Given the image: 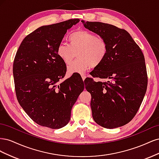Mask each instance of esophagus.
<instances>
[{
  "instance_id": "34e87169",
  "label": "esophagus",
  "mask_w": 159,
  "mask_h": 159,
  "mask_svg": "<svg viewBox=\"0 0 159 159\" xmlns=\"http://www.w3.org/2000/svg\"><path fill=\"white\" fill-rule=\"evenodd\" d=\"M81 78H82L83 81H84L85 79V78H86V75H85V74H81Z\"/></svg>"
}]
</instances>
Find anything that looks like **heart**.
Wrapping results in <instances>:
<instances>
[{
    "mask_svg": "<svg viewBox=\"0 0 159 159\" xmlns=\"http://www.w3.org/2000/svg\"><path fill=\"white\" fill-rule=\"evenodd\" d=\"M69 45L59 44L57 55L66 65L78 60L68 67L70 74H83L91 67H97L105 60L108 52L107 43L103 38L85 30L73 32L68 37Z\"/></svg>",
    "mask_w": 159,
    "mask_h": 159,
    "instance_id": "heart-1",
    "label": "heart"
}]
</instances>
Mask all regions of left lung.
Masks as SVG:
<instances>
[{
    "mask_svg": "<svg viewBox=\"0 0 159 159\" xmlns=\"http://www.w3.org/2000/svg\"><path fill=\"white\" fill-rule=\"evenodd\" d=\"M81 22L108 45L106 57L90 73L107 81L96 82L90 78L84 81L91 95L93 120L107 129L123 126L135 116L145 97L148 80L145 57L125 30L103 22Z\"/></svg>",
    "mask_w": 159,
    "mask_h": 159,
    "instance_id": "left-lung-1",
    "label": "left lung"
}]
</instances>
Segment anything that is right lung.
<instances>
[{"instance_id":"add662e5","label":"right lung","mask_w":159,"mask_h":159,"mask_svg":"<svg viewBox=\"0 0 159 159\" xmlns=\"http://www.w3.org/2000/svg\"><path fill=\"white\" fill-rule=\"evenodd\" d=\"M80 22L70 19L42 26L26 36L13 63V76L19 104L34 121L43 127L60 129L70 120L72 107L84 89L78 74L60 82L66 65L57 48L67 30Z\"/></svg>"}]
</instances>
